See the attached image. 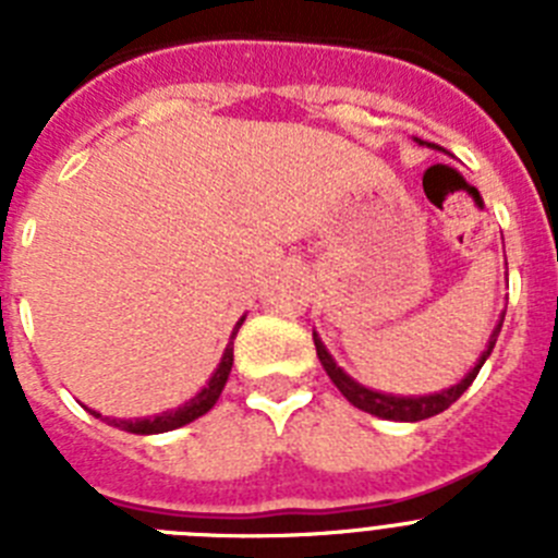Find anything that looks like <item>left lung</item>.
Here are the masks:
<instances>
[{
	"label": "left lung",
	"instance_id": "1",
	"mask_svg": "<svg viewBox=\"0 0 558 558\" xmlns=\"http://www.w3.org/2000/svg\"><path fill=\"white\" fill-rule=\"evenodd\" d=\"M418 145H425V142H418ZM427 147H436V145H427ZM502 318H506V310H502L500 322H497L495 329H492L486 349L481 352V357H477L475 366L463 374L461 383L445 388V391L425 393V397H399V393H386V391H374V388H366L363 383H357L354 377H349V374L343 372L338 363H335V357L329 354V349L324 347V340L318 338V332H315V329H313V340H315V352H318V360H322L324 372L329 374V379H332L335 386H338V391L343 393V397H347L354 408L372 413V416L388 418V422H422V418H430V416H436V413L447 411V408H450L452 402H456V399L472 386V379L477 377L481 366L486 363V357L492 354V349H495L497 335H500V327H502Z\"/></svg>",
	"mask_w": 558,
	"mask_h": 558
}]
</instances>
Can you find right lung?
<instances>
[{"label":"right lung","instance_id":"1","mask_svg":"<svg viewBox=\"0 0 558 558\" xmlns=\"http://www.w3.org/2000/svg\"><path fill=\"white\" fill-rule=\"evenodd\" d=\"M243 322H245V315L240 318V322H236L234 332H231V338H229V347L223 349V357H220L218 368L211 372L209 383H206V386L201 388L195 397L186 399L184 405L170 408V411L156 413V416H145V418H113V416H100L97 411H88V413L97 418H102V422H108L111 427H120V430H125V433H136V436H156V433L179 430V427L190 425V422H195L198 416L209 413L211 408H215V402L220 399V393H223L226 379H229V374H231V363H234L236 329L243 327Z\"/></svg>","mask_w":558,"mask_h":558}]
</instances>
